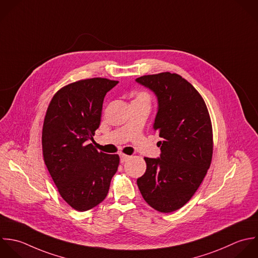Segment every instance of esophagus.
Here are the masks:
<instances>
[{"label":"esophagus","mask_w":258,"mask_h":258,"mask_svg":"<svg viewBox=\"0 0 258 258\" xmlns=\"http://www.w3.org/2000/svg\"><path fill=\"white\" fill-rule=\"evenodd\" d=\"M120 163L122 164V163H124V162H126V161H128L130 160V156H126V155H123V154H120Z\"/></svg>","instance_id":"34e87169"}]
</instances>
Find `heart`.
Instances as JSON below:
<instances>
[{
	"label": "heart",
	"mask_w": 258,
	"mask_h": 258,
	"mask_svg": "<svg viewBox=\"0 0 258 258\" xmlns=\"http://www.w3.org/2000/svg\"><path fill=\"white\" fill-rule=\"evenodd\" d=\"M135 102H145V103H149L150 101V96L147 92H139L134 100Z\"/></svg>",
	"instance_id": "obj_1"
}]
</instances>
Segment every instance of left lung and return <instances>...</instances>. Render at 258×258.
<instances>
[{
	"label": "left lung",
	"mask_w": 258,
	"mask_h": 258,
	"mask_svg": "<svg viewBox=\"0 0 258 258\" xmlns=\"http://www.w3.org/2000/svg\"><path fill=\"white\" fill-rule=\"evenodd\" d=\"M136 81L157 97L153 130L162 139L160 157L145 158L147 170L137 180L138 187L151 207L170 213L192 198L210 167V116L199 92L176 73L145 75Z\"/></svg>",
	"instance_id": "obj_1"
}]
</instances>
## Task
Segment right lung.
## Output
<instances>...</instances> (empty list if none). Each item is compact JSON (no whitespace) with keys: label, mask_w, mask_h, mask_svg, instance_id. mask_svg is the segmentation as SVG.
Returning <instances> with one entry per match:
<instances>
[{"label":"right lung","mask_w":258,"mask_h":258,"mask_svg":"<svg viewBox=\"0 0 258 258\" xmlns=\"http://www.w3.org/2000/svg\"><path fill=\"white\" fill-rule=\"evenodd\" d=\"M117 83L90 78L68 84L53 96L45 115V165L61 197L77 211L101 203L117 171V155L98 153L89 144L100 124L104 96Z\"/></svg>","instance_id":"1"}]
</instances>
